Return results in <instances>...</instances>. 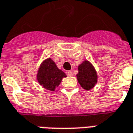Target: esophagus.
Returning <instances> with one entry per match:
<instances>
[{"instance_id":"obj_1","label":"esophagus","mask_w":133,"mask_h":133,"mask_svg":"<svg viewBox=\"0 0 133 133\" xmlns=\"http://www.w3.org/2000/svg\"><path fill=\"white\" fill-rule=\"evenodd\" d=\"M67 75H68V76H72V73L71 71L67 72Z\"/></svg>"}]
</instances>
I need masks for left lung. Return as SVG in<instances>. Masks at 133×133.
Here are the masks:
<instances>
[{
  "instance_id": "obj_1",
  "label": "left lung",
  "mask_w": 133,
  "mask_h": 133,
  "mask_svg": "<svg viewBox=\"0 0 133 133\" xmlns=\"http://www.w3.org/2000/svg\"><path fill=\"white\" fill-rule=\"evenodd\" d=\"M78 73L77 74V81L80 86L85 90H90L94 88L97 83L98 75L94 65L84 60L78 65Z\"/></svg>"
}]
</instances>
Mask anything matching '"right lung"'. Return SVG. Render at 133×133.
<instances>
[{"label": "right lung", "mask_w": 133, "mask_h": 133, "mask_svg": "<svg viewBox=\"0 0 133 133\" xmlns=\"http://www.w3.org/2000/svg\"><path fill=\"white\" fill-rule=\"evenodd\" d=\"M65 77H67L65 73L59 69L51 58L42 62L36 74L39 84L50 91H54L61 84L62 79Z\"/></svg>", "instance_id": "obj_1"}]
</instances>
